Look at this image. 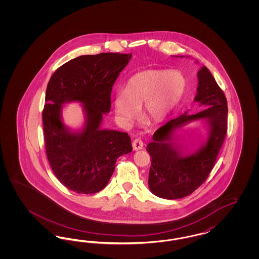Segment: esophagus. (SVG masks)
<instances>
[{
	"mask_svg": "<svg viewBox=\"0 0 259 259\" xmlns=\"http://www.w3.org/2000/svg\"><path fill=\"white\" fill-rule=\"evenodd\" d=\"M132 146H133V148L135 150H141V149H143V148H144V143H143V141L141 139H136V140L133 141Z\"/></svg>",
	"mask_w": 259,
	"mask_h": 259,
	"instance_id": "34e87169",
	"label": "esophagus"
}]
</instances>
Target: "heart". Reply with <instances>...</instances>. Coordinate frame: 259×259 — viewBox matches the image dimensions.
Masks as SVG:
<instances>
[{"label":"heart","mask_w":259,"mask_h":259,"mask_svg":"<svg viewBox=\"0 0 259 259\" xmlns=\"http://www.w3.org/2000/svg\"><path fill=\"white\" fill-rule=\"evenodd\" d=\"M186 89L185 75L178 71L145 70L134 74L125 91L113 99V108L122 123H131L144 105L145 116L154 122L164 120L179 105Z\"/></svg>","instance_id":"obj_1"}]
</instances>
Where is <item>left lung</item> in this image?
<instances>
[{"mask_svg":"<svg viewBox=\"0 0 259 259\" xmlns=\"http://www.w3.org/2000/svg\"><path fill=\"white\" fill-rule=\"evenodd\" d=\"M194 102L205 108L195 114L185 111L160 127L147 146L151 166L150 191L164 199H180L191 194L208 178L227 132V101L209 69L197 73ZM201 121L207 126V137L193 152L185 149L176 131L187 123Z\"/></svg>","mask_w":259,"mask_h":259,"instance_id":"1","label":"left lung"}]
</instances>
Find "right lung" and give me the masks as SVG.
<instances>
[{
	"mask_svg": "<svg viewBox=\"0 0 259 259\" xmlns=\"http://www.w3.org/2000/svg\"><path fill=\"white\" fill-rule=\"evenodd\" d=\"M132 54L100 53L72 59L52 74L42 111L44 137L51 169L62 185L81 194L108 185L121 155L132 151L127 133L102 129L111 110V87ZM82 104L85 122L73 131L62 122L63 104Z\"/></svg>",
	"mask_w": 259,
	"mask_h": 259,
	"instance_id": "add662e5",
	"label": "right lung"
}]
</instances>
